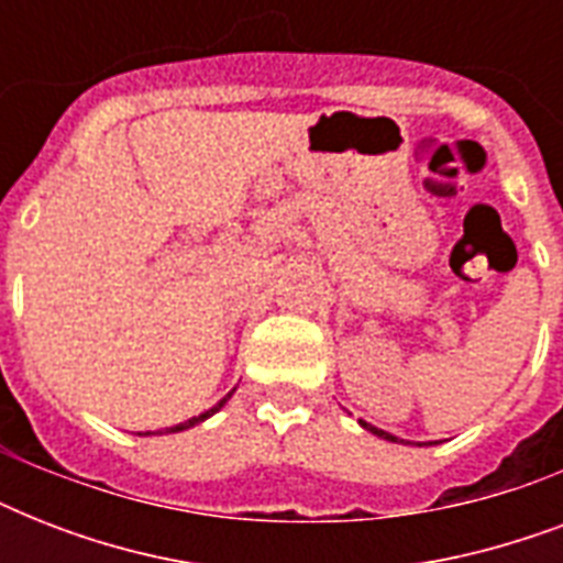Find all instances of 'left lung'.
Listing matches in <instances>:
<instances>
[{
  "mask_svg": "<svg viewBox=\"0 0 563 563\" xmlns=\"http://www.w3.org/2000/svg\"><path fill=\"white\" fill-rule=\"evenodd\" d=\"M362 427L368 429V432H374V435H379V438H385V441H397V438L391 435V432H383V429H376V427H371V423H365V420H360Z\"/></svg>",
  "mask_w": 563,
  "mask_h": 563,
  "instance_id": "8db88e82",
  "label": "left lung"
}]
</instances>
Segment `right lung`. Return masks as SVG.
I'll return each instance as SVG.
<instances>
[{"label": "right lung", "mask_w": 563, "mask_h": 563, "mask_svg": "<svg viewBox=\"0 0 563 563\" xmlns=\"http://www.w3.org/2000/svg\"><path fill=\"white\" fill-rule=\"evenodd\" d=\"M233 391H236V388H233ZM233 391H230V394H233ZM230 394H228V397H221V400L216 402V406H212V409L201 411V415H198V418L184 420V423H178V427H169V429H166V432H184V429H189V427H198V423H201V420H207V418H210V415H216V411H219L221 406H224V402L230 400ZM145 435H152V432H145Z\"/></svg>", "instance_id": "1"}]
</instances>
